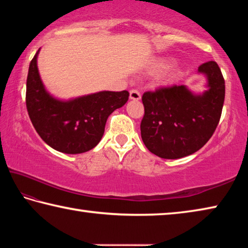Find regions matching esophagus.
<instances>
[{
    "label": "esophagus",
    "instance_id": "1",
    "mask_svg": "<svg viewBox=\"0 0 248 248\" xmlns=\"http://www.w3.org/2000/svg\"><path fill=\"white\" fill-rule=\"evenodd\" d=\"M141 98V94L137 90L130 91V99L132 100H139Z\"/></svg>",
    "mask_w": 248,
    "mask_h": 248
}]
</instances>
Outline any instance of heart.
I'll use <instances>...</instances> for the list:
<instances>
[{"instance_id":"heart-1","label":"heart","mask_w":248,"mask_h":248,"mask_svg":"<svg viewBox=\"0 0 248 248\" xmlns=\"http://www.w3.org/2000/svg\"><path fill=\"white\" fill-rule=\"evenodd\" d=\"M166 65H167V62L164 61V60L156 61V62H155V63H153V65H152V71L162 70V69H164Z\"/></svg>"}]
</instances>
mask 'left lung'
Here are the masks:
<instances>
[{
    "mask_svg": "<svg viewBox=\"0 0 248 248\" xmlns=\"http://www.w3.org/2000/svg\"><path fill=\"white\" fill-rule=\"evenodd\" d=\"M205 90L195 93L186 85L162 87L142 96L144 116L141 138L151 153L175 159L197 152L207 143L219 124L225 85L215 61L201 64Z\"/></svg>",
    "mask_w": 248,
    "mask_h": 248,
    "instance_id": "left-lung-1",
    "label": "left lung"
}]
</instances>
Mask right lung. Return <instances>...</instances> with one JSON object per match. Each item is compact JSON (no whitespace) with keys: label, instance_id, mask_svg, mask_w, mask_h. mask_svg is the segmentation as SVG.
<instances>
[{"label":"right lung","instance_id":"obj_1","mask_svg":"<svg viewBox=\"0 0 248 248\" xmlns=\"http://www.w3.org/2000/svg\"><path fill=\"white\" fill-rule=\"evenodd\" d=\"M29 64L26 106L32 125L52 149L65 154H79L94 149L102 140L109 115L128 102L129 92L102 91L60 99L46 89L37 59Z\"/></svg>","mask_w":248,"mask_h":248}]
</instances>
